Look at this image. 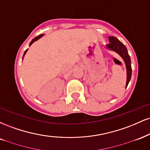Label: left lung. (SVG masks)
Instances as JSON below:
<instances>
[{
    "label": "left lung",
    "instance_id": "left-lung-1",
    "mask_svg": "<svg viewBox=\"0 0 150 150\" xmlns=\"http://www.w3.org/2000/svg\"><path fill=\"white\" fill-rule=\"evenodd\" d=\"M108 42L109 44H106V48L108 50L114 51L118 53V55L123 58L125 63V67H126V73H127V80L125 88L128 87V85L131 79L132 75V68H131V61H130V57L129 56L128 50L122 42H120L116 37H108Z\"/></svg>",
    "mask_w": 150,
    "mask_h": 150
}]
</instances>
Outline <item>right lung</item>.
Wrapping results in <instances>:
<instances>
[{"label": "right lung", "instance_id": "1", "mask_svg": "<svg viewBox=\"0 0 150 150\" xmlns=\"http://www.w3.org/2000/svg\"><path fill=\"white\" fill-rule=\"evenodd\" d=\"M43 36H44V34H40V35H39V36H38V37H35V38H34V39H32V42H30V46L32 45V44H33V43H34V42H36V41H37L38 39H40V38H42V37H43ZM27 51H28V49H27V50H26V51H25V53H24V55H23V56H22V60H23L24 57H25V56L26 53L27 52Z\"/></svg>", "mask_w": 150, "mask_h": 150}]
</instances>
